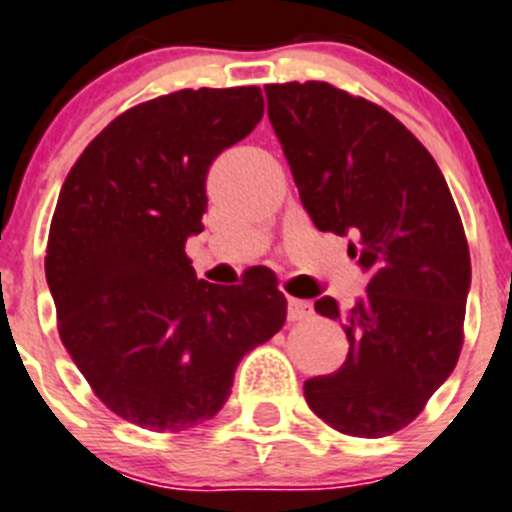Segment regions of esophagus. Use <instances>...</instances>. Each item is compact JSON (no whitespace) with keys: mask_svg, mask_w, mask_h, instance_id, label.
I'll use <instances>...</instances> for the list:
<instances>
[{"mask_svg":"<svg viewBox=\"0 0 512 512\" xmlns=\"http://www.w3.org/2000/svg\"><path fill=\"white\" fill-rule=\"evenodd\" d=\"M314 314L309 301H301V299H289V321H301V319H309Z\"/></svg>","mask_w":512,"mask_h":512,"instance_id":"1","label":"esophagus"}]
</instances>
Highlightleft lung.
I'll return each mask as SVG.
<instances>
[{
	"label": "left lung",
	"instance_id": "8db88e82",
	"mask_svg": "<svg viewBox=\"0 0 512 512\" xmlns=\"http://www.w3.org/2000/svg\"><path fill=\"white\" fill-rule=\"evenodd\" d=\"M269 120L299 198L319 231L352 236L367 294L342 311V367L304 382L311 410L334 430L387 437L410 425L455 369L470 291V251L445 175L384 107L329 82L266 87Z\"/></svg>",
	"mask_w": 512,
	"mask_h": 512
}]
</instances>
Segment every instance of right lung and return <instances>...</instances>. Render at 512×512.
I'll return each mask as SVG.
<instances>
[{"label": "right lung", "mask_w": 512, "mask_h": 512, "mask_svg": "<svg viewBox=\"0 0 512 512\" xmlns=\"http://www.w3.org/2000/svg\"><path fill=\"white\" fill-rule=\"evenodd\" d=\"M261 118L259 87L170 92L118 115L62 183L45 256L60 339L97 397L145 430L211 420L243 354L286 321L274 276L216 286L186 256L208 168Z\"/></svg>", "instance_id": "add662e5"}]
</instances>
